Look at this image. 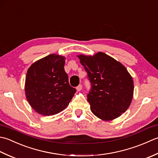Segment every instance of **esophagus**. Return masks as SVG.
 <instances>
[{
    "label": "esophagus",
    "mask_w": 158,
    "mask_h": 158,
    "mask_svg": "<svg viewBox=\"0 0 158 158\" xmlns=\"http://www.w3.org/2000/svg\"><path fill=\"white\" fill-rule=\"evenodd\" d=\"M82 89V86L81 85H79L76 87V90H77V91H81Z\"/></svg>",
    "instance_id": "34e87169"
}]
</instances>
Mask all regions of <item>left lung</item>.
<instances>
[{
	"label": "left lung",
	"instance_id": "8db88e82",
	"mask_svg": "<svg viewBox=\"0 0 158 158\" xmlns=\"http://www.w3.org/2000/svg\"><path fill=\"white\" fill-rule=\"evenodd\" d=\"M77 56L91 82L87 100L93 114L106 121L120 117L130 107L134 95V80L126 67L102 52Z\"/></svg>",
	"mask_w": 158,
	"mask_h": 158
}]
</instances>
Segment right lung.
Segmentation results:
<instances>
[{
    "label": "right lung",
    "instance_id": "right-lung-1",
    "mask_svg": "<svg viewBox=\"0 0 158 158\" xmlns=\"http://www.w3.org/2000/svg\"><path fill=\"white\" fill-rule=\"evenodd\" d=\"M66 58L52 54L35 61L27 70L24 91L38 114L50 116L65 109L76 90L69 85L64 69Z\"/></svg>",
    "mask_w": 158,
    "mask_h": 158
}]
</instances>
